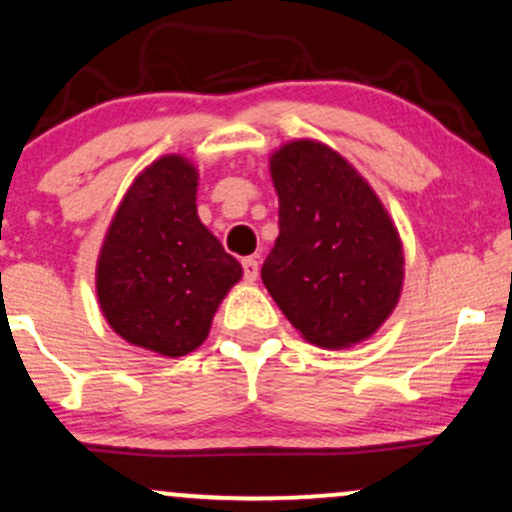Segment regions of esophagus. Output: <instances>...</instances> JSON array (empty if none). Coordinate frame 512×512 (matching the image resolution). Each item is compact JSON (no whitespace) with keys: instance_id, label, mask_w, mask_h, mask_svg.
I'll list each match as a JSON object with an SVG mask.
<instances>
[{"instance_id":"1","label":"esophagus","mask_w":512,"mask_h":512,"mask_svg":"<svg viewBox=\"0 0 512 512\" xmlns=\"http://www.w3.org/2000/svg\"><path fill=\"white\" fill-rule=\"evenodd\" d=\"M243 276L248 283L257 281V276H260V262L255 257H245L243 260Z\"/></svg>"}]
</instances>
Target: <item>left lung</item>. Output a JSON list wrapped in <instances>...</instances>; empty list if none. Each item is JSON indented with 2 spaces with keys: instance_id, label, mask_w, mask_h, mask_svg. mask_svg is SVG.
Listing matches in <instances>:
<instances>
[{
  "instance_id": "left-lung-1",
  "label": "left lung",
  "mask_w": 512,
  "mask_h": 512,
  "mask_svg": "<svg viewBox=\"0 0 512 512\" xmlns=\"http://www.w3.org/2000/svg\"><path fill=\"white\" fill-rule=\"evenodd\" d=\"M278 238L262 281L312 345L345 349L371 338L404 288V245L383 200L349 160L316 139L269 155Z\"/></svg>"
}]
</instances>
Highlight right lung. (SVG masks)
I'll return each mask as SVG.
<instances>
[{
	"label": "right lung",
	"mask_w": 512,
	"mask_h": 512,
	"mask_svg": "<svg viewBox=\"0 0 512 512\" xmlns=\"http://www.w3.org/2000/svg\"><path fill=\"white\" fill-rule=\"evenodd\" d=\"M198 170L160 155L132 181L103 236L96 297L129 345L184 357L203 345L243 267L198 217Z\"/></svg>",
	"instance_id": "obj_1"
}]
</instances>
